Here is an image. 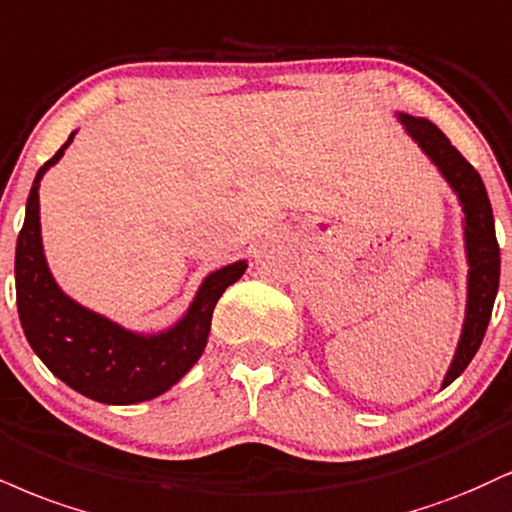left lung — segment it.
<instances>
[{"mask_svg": "<svg viewBox=\"0 0 512 512\" xmlns=\"http://www.w3.org/2000/svg\"><path fill=\"white\" fill-rule=\"evenodd\" d=\"M403 123L405 133L420 145V150L432 159L439 174L458 197L463 207V238L467 257V305L463 331H460L458 348L443 377L441 389L453 384L465 367L470 365L474 353L482 346V338L489 326L491 310L498 293V276H501V250L496 243L494 212H491L489 195L482 183V176L474 171V166L460 155L451 145V140L443 135L429 119L410 114H396Z\"/></svg>", "mask_w": 512, "mask_h": 512, "instance_id": "8db88e82", "label": "left lung"}]
</instances>
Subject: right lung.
<instances>
[{
  "label": "right lung",
  "mask_w": 512,
  "mask_h": 512,
  "mask_svg": "<svg viewBox=\"0 0 512 512\" xmlns=\"http://www.w3.org/2000/svg\"><path fill=\"white\" fill-rule=\"evenodd\" d=\"M76 131L40 166L26 202V221L16 243V305L23 334L49 372L73 391L104 405L152 400L178 384L205 353L212 312L231 283L248 269L238 260L207 274L186 315L157 334H138L88 310L54 281L42 248L40 181L64 157Z\"/></svg>",
  "instance_id": "right-lung-1"
}]
</instances>
